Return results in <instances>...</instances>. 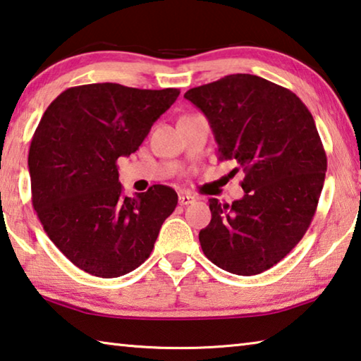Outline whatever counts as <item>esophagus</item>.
<instances>
[{
  "mask_svg": "<svg viewBox=\"0 0 361 361\" xmlns=\"http://www.w3.org/2000/svg\"><path fill=\"white\" fill-rule=\"evenodd\" d=\"M195 202V197H192V195H187V193H179V204L182 206H187Z\"/></svg>",
  "mask_w": 361,
  "mask_h": 361,
  "instance_id": "34e87169",
  "label": "esophagus"
}]
</instances>
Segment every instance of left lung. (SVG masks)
<instances>
[{
  "mask_svg": "<svg viewBox=\"0 0 361 361\" xmlns=\"http://www.w3.org/2000/svg\"><path fill=\"white\" fill-rule=\"evenodd\" d=\"M184 97L208 118L219 159H233L245 173L243 198L232 204L209 198L202 250L230 274H262L299 243L317 211L326 153L314 116L294 92L247 73Z\"/></svg>",
  "mask_w": 361,
  "mask_h": 361,
  "instance_id": "1",
  "label": "left lung"
}]
</instances>
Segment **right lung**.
<instances>
[{
	"instance_id": "right-lung-1",
	"label": "right lung",
	"mask_w": 361,
	"mask_h": 361,
	"mask_svg": "<svg viewBox=\"0 0 361 361\" xmlns=\"http://www.w3.org/2000/svg\"><path fill=\"white\" fill-rule=\"evenodd\" d=\"M179 90L96 82L52 100L28 152L32 202L52 243L76 267L116 279L149 259L177 193L153 185L123 195L116 159L139 149Z\"/></svg>"
}]
</instances>
